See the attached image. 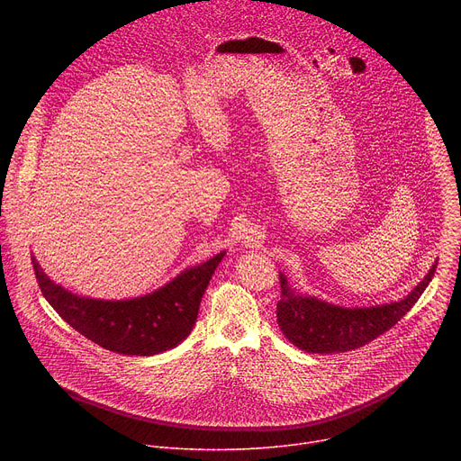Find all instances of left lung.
Wrapping results in <instances>:
<instances>
[{
    "label": "left lung",
    "instance_id": "obj_1",
    "mask_svg": "<svg viewBox=\"0 0 461 461\" xmlns=\"http://www.w3.org/2000/svg\"><path fill=\"white\" fill-rule=\"evenodd\" d=\"M438 260L429 274L402 301L375 306H339L306 295L290 286L281 272V301L277 322L283 334L297 348L310 354L348 352L374 341L396 324L420 299L434 277Z\"/></svg>",
    "mask_w": 461,
    "mask_h": 461
}]
</instances>
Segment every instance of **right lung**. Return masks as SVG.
Here are the masks:
<instances>
[{"label":"right lung","mask_w":461,"mask_h":461,"mask_svg":"<svg viewBox=\"0 0 461 461\" xmlns=\"http://www.w3.org/2000/svg\"><path fill=\"white\" fill-rule=\"evenodd\" d=\"M226 251L185 268L158 290L133 299H95L69 292L49 279L32 255L43 297L93 343L125 356H155L180 345L193 330L201 299Z\"/></svg>","instance_id":"right-lung-1"}]
</instances>
